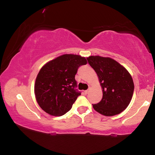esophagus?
<instances>
[{
  "label": "esophagus",
  "instance_id": "34e87169",
  "mask_svg": "<svg viewBox=\"0 0 155 155\" xmlns=\"http://www.w3.org/2000/svg\"><path fill=\"white\" fill-rule=\"evenodd\" d=\"M88 92H89V90H85V91H84V93H85V94H87Z\"/></svg>",
  "mask_w": 155,
  "mask_h": 155
}]
</instances>
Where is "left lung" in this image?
Wrapping results in <instances>:
<instances>
[{"label":"left lung","mask_w":155,"mask_h":155,"mask_svg":"<svg viewBox=\"0 0 155 155\" xmlns=\"http://www.w3.org/2000/svg\"><path fill=\"white\" fill-rule=\"evenodd\" d=\"M87 59L98 75L103 90V98L92 104L93 108L105 116L120 114L128 106L134 91L130 73L110 57L90 56Z\"/></svg>","instance_id":"left-lung-1"}]
</instances>
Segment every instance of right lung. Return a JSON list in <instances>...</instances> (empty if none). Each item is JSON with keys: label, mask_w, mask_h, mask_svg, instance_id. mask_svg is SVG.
Here are the masks:
<instances>
[{"label": "right lung", "mask_w": 155, "mask_h": 155, "mask_svg": "<svg viewBox=\"0 0 155 155\" xmlns=\"http://www.w3.org/2000/svg\"><path fill=\"white\" fill-rule=\"evenodd\" d=\"M87 64L85 57L65 54L44 65L37 76L34 91L36 101L44 111L61 116L71 109L81 95L75 75L81 65Z\"/></svg>", "instance_id": "1"}]
</instances>
